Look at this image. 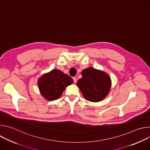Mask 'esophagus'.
Returning a JSON list of instances; mask_svg holds the SVG:
<instances>
[{
	"label": "esophagus",
	"mask_w": 150,
	"mask_h": 150,
	"mask_svg": "<svg viewBox=\"0 0 150 150\" xmlns=\"http://www.w3.org/2000/svg\"><path fill=\"white\" fill-rule=\"evenodd\" d=\"M73 80H74V82H75V83H76V78L75 76L73 77Z\"/></svg>",
	"instance_id": "34e87169"
}]
</instances>
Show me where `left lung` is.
<instances>
[{"mask_svg": "<svg viewBox=\"0 0 150 150\" xmlns=\"http://www.w3.org/2000/svg\"><path fill=\"white\" fill-rule=\"evenodd\" d=\"M77 82L83 97L88 101L98 102L108 95L112 81L106 73L91 67L83 69Z\"/></svg>", "mask_w": 150, "mask_h": 150, "instance_id": "1", "label": "left lung"}]
</instances>
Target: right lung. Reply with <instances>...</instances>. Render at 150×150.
Masks as SVG:
<instances>
[{
  "label": "right lung",
  "mask_w": 150,
  "mask_h": 150,
  "mask_svg": "<svg viewBox=\"0 0 150 150\" xmlns=\"http://www.w3.org/2000/svg\"><path fill=\"white\" fill-rule=\"evenodd\" d=\"M73 79L60 70L53 69L43 74L38 80V87L41 94L49 101L58 99Z\"/></svg>",
  "instance_id": "right-lung-1"
}]
</instances>
